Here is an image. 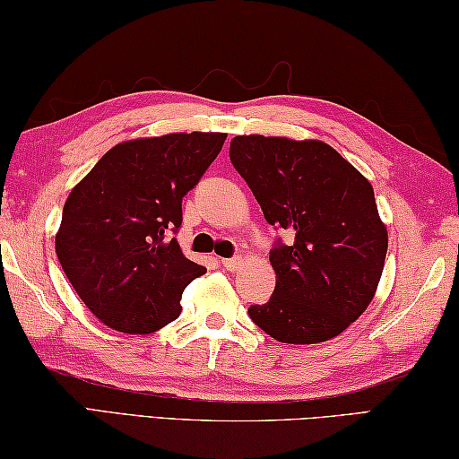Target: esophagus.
<instances>
[{"label":"esophagus","mask_w":459,"mask_h":459,"mask_svg":"<svg viewBox=\"0 0 459 459\" xmlns=\"http://www.w3.org/2000/svg\"><path fill=\"white\" fill-rule=\"evenodd\" d=\"M241 262H244V259H241V255H233V257H223L221 259V265L226 267L228 272H236L238 267L241 265Z\"/></svg>","instance_id":"obj_1"}]
</instances>
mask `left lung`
<instances>
[{
    "label": "left lung",
    "mask_w": 459,
    "mask_h": 459,
    "mask_svg": "<svg viewBox=\"0 0 459 459\" xmlns=\"http://www.w3.org/2000/svg\"><path fill=\"white\" fill-rule=\"evenodd\" d=\"M230 160L265 221L291 238L275 239V290L249 306V317L283 343L332 340L369 306L382 278L387 231L371 184L324 142L238 135Z\"/></svg>",
    "instance_id": "obj_1"
}]
</instances>
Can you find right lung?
Wrapping results in <instances>:
<instances>
[{
	"label": "right lung",
	"mask_w": 459,
	"mask_h": 459,
	"mask_svg": "<svg viewBox=\"0 0 459 459\" xmlns=\"http://www.w3.org/2000/svg\"><path fill=\"white\" fill-rule=\"evenodd\" d=\"M226 134H169L111 148L77 184L56 252L77 296L103 324L152 333L181 314L205 273L178 246L181 200L218 158Z\"/></svg>",
	"instance_id": "right-lung-1"
}]
</instances>
